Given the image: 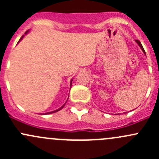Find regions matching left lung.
I'll return each instance as SVG.
<instances>
[{"label": "left lung", "instance_id": "obj_1", "mask_svg": "<svg viewBox=\"0 0 159 159\" xmlns=\"http://www.w3.org/2000/svg\"><path fill=\"white\" fill-rule=\"evenodd\" d=\"M135 42L137 43L138 44H139V47L141 48V49H142V51H143L144 52V54H145V50H144V48H143V47H142V44H141V42L139 41H138V40H135Z\"/></svg>", "mask_w": 159, "mask_h": 159}]
</instances>
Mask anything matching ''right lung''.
Masks as SVG:
<instances>
[{
    "label": "right lung",
    "instance_id": "obj_1",
    "mask_svg": "<svg viewBox=\"0 0 159 159\" xmlns=\"http://www.w3.org/2000/svg\"><path fill=\"white\" fill-rule=\"evenodd\" d=\"M28 32H29V30H27V31L25 32V34H28ZM24 36H25V35H23V36H22L21 38H20V39L19 40L18 43L20 42V41H21L22 39H23ZM72 81H73V79H71V80H70V88H71V85H72ZM65 104H66V102H65V103L64 104V105H62V106L61 107V108H59L58 109H57V110H54V111H50V112H47V113H43V114H41V115H48V114H52V113H54V112H57V111H60L61 109H62V108H64V106H65Z\"/></svg>",
    "mask_w": 159,
    "mask_h": 159
}]
</instances>
